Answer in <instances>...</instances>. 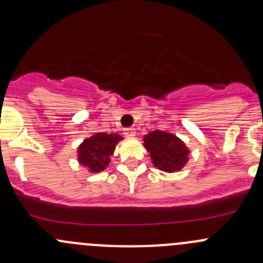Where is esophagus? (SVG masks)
Returning a JSON list of instances; mask_svg holds the SVG:
<instances>
[{
	"mask_svg": "<svg viewBox=\"0 0 263 263\" xmlns=\"http://www.w3.org/2000/svg\"><path fill=\"white\" fill-rule=\"evenodd\" d=\"M124 136H127V137H134L135 135H136V129L134 128V127H128V128H126L124 129Z\"/></svg>",
	"mask_w": 263,
	"mask_h": 263,
	"instance_id": "obj_1",
	"label": "esophagus"
}]
</instances>
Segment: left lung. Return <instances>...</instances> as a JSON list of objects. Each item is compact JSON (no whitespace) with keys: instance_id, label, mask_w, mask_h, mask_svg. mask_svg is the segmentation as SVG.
Returning a JSON list of instances; mask_svg holds the SVG:
<instances>
[{"instance_id":"obj_1","label":"left lung","mask_w":263,"mask_h":263,"mask_svg":"<svg viewBox=\"0 0 263 263\" xmlns=\"http://www.w3.org/2000/svg\"><path fill=\"white\" fill-rule=\"evenodd\" d=\"M145 147L150 153L153 164L164 172H178L188 161V148L174 135L154 131L144 139Z\"/></svg>"}]
</instances>
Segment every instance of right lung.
<instances>
[{"label":"right lung","mask_w":263,"mask_h":263,"mask_svg":"<svg viewBox=\"0 0 263 263\" xmlns=\"http://www.w3.org/2000/svg\"><path fill=\"white\" fill-rule=\"evenodd\" d=\"M119 140L122 136L117 134H95L79 146V161L92 173L104 171Z\"/></svg>","instance_id":"obj_1"}]
</instances>
